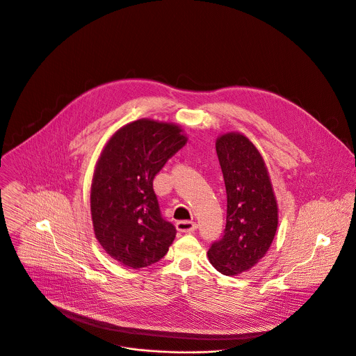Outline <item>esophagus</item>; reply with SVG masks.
<instances>
[{
  "instance_id": "1",
  "label": "esophagus",
  "mask_w": 356,
  "mask_h": 356,
  "mask_svg": "<svg viewBox=\"0 0 356 356\" xmlns=\"http://www.w3.org/2000/svg\"><path fill=\"white\" fill-rule=\"evenodd\" d=\"M176 227H177L179 232L191 233V232H195L197 229V225H196V222H192V220H179L176 223Z\"/></svg>"
}]
</instances>
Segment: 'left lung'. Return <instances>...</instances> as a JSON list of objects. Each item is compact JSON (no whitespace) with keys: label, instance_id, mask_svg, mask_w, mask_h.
<instances>
[{"label":"left lung","instance_id":"obj_1","mask_svg":"<svg viewBox=\"0 0 356 356\" xmlns=\"http://www.w3.org/2000/svg\"><path fill=\"white\" fill-rule=\"evenodd\" d=\"M216 149L227 210L223 236L207 256L220 274L233 276L250 270L270 249L277 229V204L266 163L245 136H220Z\"/></svg>","mask_w":356,"mask_h":356}]
</instances>
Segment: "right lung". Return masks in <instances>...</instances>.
<instances>
[{
  "mask_svg": "<svg viewBox=\"0 0 356 356\" xmlns=\"http://www.w3.org/2000/svg\"><path fill=\"white\" fill-rule=\"evenodd\" d=\"M186 143L179 126L139 119L119 129L102 152L90 213L97 241L120 264L147 267L173 243L176 227L161 216L153 179Z\"/></svg>",
  "mask_w": 356,
  "mask_h": 356,
  "instance_id": "right-lung-1",
  "label": "right lung"
}]
</instances>
